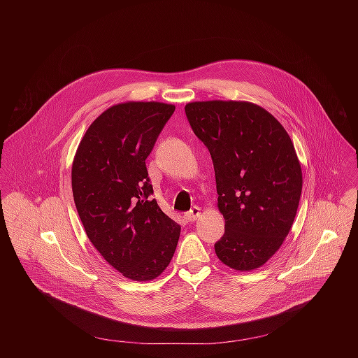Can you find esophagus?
<instances>
[{"label":"esophagus","instance_id":"obj_1","mask_svg":"<svg viewBox=\"0 0 358 358\" xmlns=\"http://www.w3.org/2000/svg\"><path fill=\"white\" fill-rule=\"evenodd\" d=\"M200 213H201V209L199 206H193L189 212L185 213V219L187 222H194V220H197L200 217Z\"/></svg>","mask_w":358,"mask_h":358}]
</instances>
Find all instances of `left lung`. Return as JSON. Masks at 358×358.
<instances>
[{"instance_id":"left-lung-1","label":"left lung","mask_w":358,"mask_h":358,"mask_svg":"<svg viewBox=\"0 0 358 358\" xmlns=\"http://www.w3.org/2000/svg\"><path fill=\"white\" fill-rule=\"evenodd\" d=\"M185 111L213 162L226 222L215 252L234 270L257 268L278 251L298 210L302 169L294 143L254 103L193 102Z\"/></svg>"}]
</instances>
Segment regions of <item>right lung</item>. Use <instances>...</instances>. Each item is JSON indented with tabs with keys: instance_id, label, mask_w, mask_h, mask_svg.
<instances>
[{
	"instance_id": "1",
	"label": "right lung",
	"mask_w": 358,
	"mask_h": 358,
	"mask_svg": "<svg viewBox=\"0 0 358 358\" xmlns=\"http://www.w3.org/2000/svg\"><path fill=\"white\" fill-rule=\"evenodd\" d=\"M173 111L158 102L111 106L91 124L73 161V197L90 241L134 281L158 277L180 236V226L152 200L146 168Z\"/></svg>"
}]
</instances>
